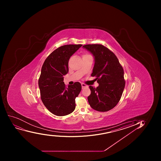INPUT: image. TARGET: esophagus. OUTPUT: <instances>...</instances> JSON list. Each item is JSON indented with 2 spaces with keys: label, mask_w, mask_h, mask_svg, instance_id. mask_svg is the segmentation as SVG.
<instances>
[{
  "label": "esophagus",
  "mask_w": 161,
  "mask_h": 161,
  "mask_svg": "<svg viewBox=\"0 0 161 161\" xmlns=\"http://www.w3.org/2000/svg\"><path fill=\"white\" fill-rule=\"evenodd\" d=\"M81 86L82 88V89H83V88H86V87H87V86H87V85H85V84H84V83H82Z\"/></svg>",
  "instance_id": "esophagus-1"
}]
</instances>
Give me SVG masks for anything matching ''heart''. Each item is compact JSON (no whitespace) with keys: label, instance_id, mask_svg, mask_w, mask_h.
Returning <instances> with one entry per match:
<instances>
[{"label":"heart","instance_id":"1","mask_svg":"<svg viewBox=\"0 0 161 161\" xmlns=\"http://www.w3.org/2000/svg\"><path fill=\"white\" fill-rule=\"evenodd\" d=\"M90 56H91L90 54H88V53H84V54H83V55H82V58L89 57H90Z\"/></svg>","mask_w":161,"mask_h":161}]
</instances>
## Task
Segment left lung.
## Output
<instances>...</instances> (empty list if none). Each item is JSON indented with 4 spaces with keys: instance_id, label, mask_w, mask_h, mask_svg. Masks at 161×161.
Returning a JSON list of instances; mask_svg holds the SVG:
<instances>
[{
    "instance_id": "left-lung-1",
    "label": "left lung",
    "mask_w": 161,
    "mask_h": 161,
    "mask_svg": "<svg viewBox=\"0 0 161 161\" xmlns=\"http://www.w3.org/2000/svg\"><path fill=\"white\" fill-rule=\"evenodd\" d=\"M94 56V67L91 76L96 77L99 86H90L91 94L88 97L91 108L100 112L108 111L119 102L125 87L124 70L118 58L102 45H84Z\"/></svg>"
}]
</instances>
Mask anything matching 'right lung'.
<instances>
[{
  "mask_svg": "<svg viewBox=\"0 0 161 161\" xmlns=\"http://www.w3.org/2000/svg\"><path fill=\"white\" fill-rule=\"evenodd\" d=\"M82 45H67L53 51L45 60L38 80L41 99L46 108L57 116L67 115L75 108V99L81 90L76 82L66 86L64 76L69 71L68 62Z\"/></svg>",
  "mask_w": 161,
  "mask_h": 161,
  "instance_id": "1",
  "label": "right lung"
}]
</instances>
